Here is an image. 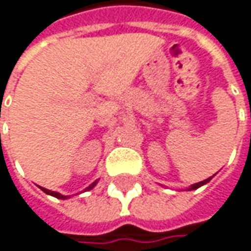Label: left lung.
Masks as SVG:
<instances>
[{
    "label": "left lung",
    "mask_w": 251,
    "mask_h": 251,
    "mask_svg": "<svg viewBox=\"0 0 251 251\" xmlns=\"http://www.w3.org/2000/svg\"><path fill=\"white\" fill-rule=\"evenodd\" d=\"M211 180V177H208V179H205V180H201V182H199V183H195V185H192V187L189 189V190H195V189H199L200 186L205 185L207 182H210Z\"/></svg>",
    "instance_id": "obj_1"
}]
</instances>
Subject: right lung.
<instances>
[{"instance_id": "right-lung-1", "label": "right lung", "mask_w": 251, "mask_h": 251, "mask_svg": "<svg viewBox=\"0 0 251 251\" xmlns=\"http://www.w3.org/2000/svg\"><path fill=\"white\" fill-rule=\"evenodd\" d=\"M96 183H97V180H96V182H93V183H91V185L89 186V187H87L86 190H90V189H93V187L96 186ZM41 190H43L44 193H47V195L54 196V197H56V199H62V200H64V199H66V197H68V196L59 195V193H56V192H50V190H47V189H44V187H41Z\"/></svg>"}]
</instances>
